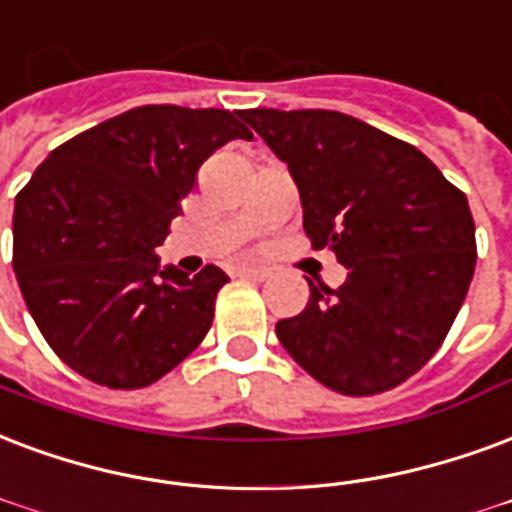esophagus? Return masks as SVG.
<instances>
[{
  "mask_svg": "<svg viewBox=\"0 0 512 512\" xmlns=\"http://www.w3.org/2000/svg\"><path fill=\"white\" fill-rule=\"evenodd\" d=\"M236 274L244 276V279H255V282H263V279H268V276H271V271H268V268H260V266H238Z\"/></svg>",
  "mask_w": 512,
  "mask_h": 512,
  "instance_id": "obj_1",
  "label": "esophagus"
}]
</instances>
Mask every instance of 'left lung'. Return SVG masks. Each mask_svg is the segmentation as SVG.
I'll use <instances>...</instances> for the list:
<instances>
[{
  "mask_svg": "<svg viewBox=\"0 0 512 512\" xmlns=\"http://www.w3.org/2000/svg\"><path fill=\"white\" fill-rule=\"evenodd\" d=\"M287 162L314 249L347 268L276 323L298 366L344 396H374L423 369L475 274L467 195L410 143L339 111L238 113Z\"/></svg>",
  "mask_w": 512,
  "mask_h": 512,
  "instance_id": "left-lung-1",
  "label": "left lung"
}]
</instances>
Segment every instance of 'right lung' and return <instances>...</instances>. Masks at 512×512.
<instances>
[{
    "mask_svg": "<svg viewBox=\"0 0 512 512\" xmlns=\"http://www.w3.org/2000/svg\"><path fill=\"white\" fill-rule=\"evenodd\" d=\"M252 138L238 113L140 105L75 135L15 198L13 268L51 350L97 385L135 391L179 366L214 320L225 271L160 266L200 165Z\"/></svg>",
    "mask_w": 512,
    "mask_h": 512,
    "instance_id": "1",
    "label": "right lung"
}]
</instances>
